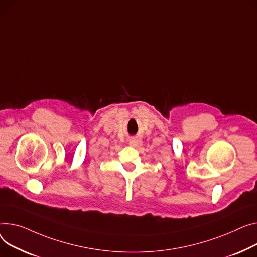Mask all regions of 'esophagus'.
<instances>
[{"label": "esophagus", "mask_w": 257, "mask_h": 257, "mask_svg": "<svg viewBox=\"0 0 257 257\" xmlns=\"http://www.w3.org/2000/svg\"><path fill=\"white\" fill-rule=\"evenodd\" d=\"M128 143L131 147H140L142 145V141L140 139H136V138H131L128 140Z\"/></svg>", "instance_id": "esophagus-1"}]
</instances>
